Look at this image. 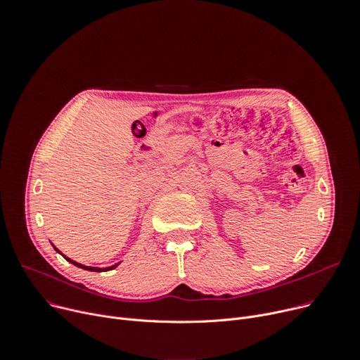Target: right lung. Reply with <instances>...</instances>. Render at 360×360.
Masks as SVG:
<instances>
[{"mask_svg":"<svg viewBox=\"0 0 360 360\" xmlns=\"http://www.w3.org/2000/svg\"><path fill=\"white\" fill-rule=\"evenodd\" d=\"M53 248H55V247H53ZM55 251H56V252H60V251H58V250H56V248H55ZM60 254H61V252H60ZM61 255H63V254H61ZM63 257H64V258H65L67 261H70L71 264H74V266H77V267H80V269H83V270H89V271H105V270L108 271V270H113V269H115V267L118 266V264H120V262H118V264H115V266H112V267H108V269H98V267H87V266H83V264H79V262H75V261L70 259V258H68V257H65V255H63Z\"/></svg>","mask_w":360,"mask_h":360,"instance_id":"add662e5","label":"right lung"}]
</instances>
